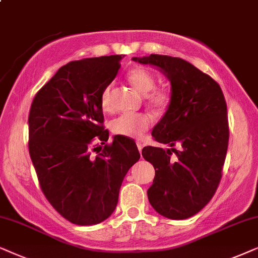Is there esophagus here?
<instances>
[{"mask_svg":"<svg viewBox=\"0 0 258 258\" xmlns=\"http://www.w3.org/2000/svg\"><path fill=\"white\" fill-rule=\"evenodd\" d=\"M137 146H138V150H139V152H142V150H143V147H144V144L142 143V142H137Z\"/></svg>","mask_w":258,"mask_h":258,"instance_id":"obj_1","label":"esophagus"}]
</instances>
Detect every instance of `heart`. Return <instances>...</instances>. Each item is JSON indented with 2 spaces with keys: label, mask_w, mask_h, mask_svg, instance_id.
Segmentation results:
<instances>
[{
  "label": "heart",
  "mask_w": 258,
  "mask_h": 258,
  "mask_svg": "<svg viewBox=\"0 0 258 258\" xmlns=\"http://www.w3.org/2000/svg\"><path fill=\"white\" fill-rule=\"evenodd\" d=\"M130 84L146 94V101L156 112H164L172 102V93L167 88H156L154 75L144 67H135L127 74ZM100 106L106 112L112 111V85H107L100 94ZM153 123L150 113H123L112 120L111 130L116 136L140 138Z\"/></svg>",
  "instance_id": "b5f03b06"
}]
</instances>
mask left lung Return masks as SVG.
Segmentation results:
<instances>
[{
	"label": "left lung",
	"instance_id": "8db88e82",
	"mask_svg": "<svg viewBox=\"0 0 258 258\" xmlns=\"http://www.w3.org/2000/svg\"><path fill=\"white\" fill-rule=\"evenodd\" d=\"M133 60L160 68L172 89V102L152 131L171 149L146 146L142 152L156 170L147 197L164 217L186 219L211 201L222 179L229 144L224 94L210 75L179 57Z\"/></svg>",
	"mask_w": 258,
	"mask_h": 258
}]
</instances>
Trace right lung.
I'll return each instance as SVG.
<instances>
[{
  "label": "right lung",
  "instance_id": "1",
  "mask_svg": "<svg viewBox=\"0 0 258 258\" xmlns=\"http://www.w3.org/2000/svg\"><path fill=\"white\" fill-rule=\"evenodd\" d=\"M121 55L64 64L30 106L28 149L40 187L55 210L78 225L108 218L127 171L139 160L136 143L105 130L100 94L118 73ZM100 140L104 148L93 146Z\"/></svg>",
  "mask_w": 258,
  "mask_h": 258
}]
</instances>
